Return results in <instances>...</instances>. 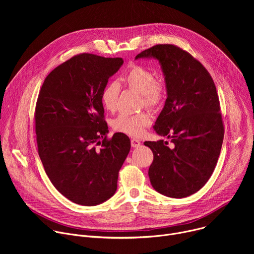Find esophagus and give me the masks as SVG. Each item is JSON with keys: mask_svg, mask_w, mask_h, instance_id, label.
<instances>
[{"mask_svg": "<svg viewBox=\"0 0 254 254\" xmlns=\"http://www.w3.org/2000/svg\"><path fill=\"white\" fill-rule=\"evenodd\" d=\"M130 142H131V147L132 148H138L140 146V141L137 138H131Z\"/></svg>", "mask_w": 254, "mask_h": 254, "instance_id": "1", "label": "esophagus"}]
</instances>
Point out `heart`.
Instances as JSON below:
<instances>
[{"label":"heart","instance_id":"b5f03b06","mask_svg":"<svg viewBox=\"0 0 254 254\" xmlns=\"http://www.w3.org/2000/svg\"><path fill=\"white\" fill-rule=\"evenodd\" d=\"M123 83L130 89L140 93L141 104L152 110L158 108L167 95L166 82L161 78H155L154 71L143 65H132L122 77ZM120 95V85L113 81L107 83L101 91V103L108 112H114ZM153 118L149 113L137 115H120L113 124L115 130L132 136H140L152 124Z\"/></svg>","mask_w":254,"mask_h":254}]
</instances>
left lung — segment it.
Listing matches in <instances>:
<instances>
[{
	"instance_id": "left-lung-1",
	"label": "left lung",
	"mask_w": 254,
	"mask_h": 254,
	"mask_svg": "<svg viewBox=\"0 0 254 254\" xmlns=\"http://www.w3.org/2000/svg\"><path fill=\"white\" fill-rule=\"evenodd\" d=\"M143 57L162 65L168 97L154 127L174 143L170 149L163 139L144 142L154 154L151 184L165 196L184 198L207 183L218 161L224 137L219 97L208 70L182 48L159 44L135 59Z\"/></svg>"
}]
</instances>
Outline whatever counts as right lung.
I'll list each match as a JSON object with an SVG mask.
<instances>
[{
  "label": "right lung",
  "mask_w": 254,
  "mask_h": 254,
  "mask_svg": "<svg viewBox=\"0 0 254 254\" xmlns=\"http://www.w3.org/2000/svg\"><path fill=\"white\" fill-rule=\"evenodd\" d=\"M123 63L119 57L77 54L50 72L36 102V140L45 172L64 197L79 205H98L116 193L130 150L127 134L107 137L100 98Z\"/></svg>",
  "instance_id": "add662e5"
}]
</instances>
